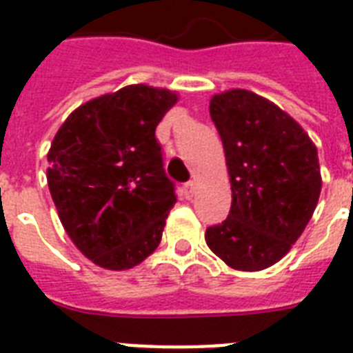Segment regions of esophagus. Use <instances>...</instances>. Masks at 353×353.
Here are the masks:
<instances>
[{
  "instance_id": "34e87169",
  "label": "esophagus",
  "mask_w": 353,
  "mask_h": 353,
  "mask_svg": "<svg viewBox=\"0 0 353 353\" xmlns=\"http://www.w3.org/2000/svg\"><path fill=\"white\" fill-rule=\"evenodd\" d=\"M194 190H196V183L194 181H187L185 185H183V192H185L187 198H192Z\"/></svg>"
}]
</instances>
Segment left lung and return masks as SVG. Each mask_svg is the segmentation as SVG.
Instances as JSON below:
<instances>
[{
	"label": "left lung",
	"instance_id": "obj_1",
	"mask_svg": "<svg viewBox=\"0 0 353 353\" xmlns=\"http://www.w3.org/2000/svg\"><path fill=\"white\" fill-rule=\"evenodd\" d=\"M232 203L205 232L210 251L238 271H260L288 254L312 220L321 194L315 144L295 119L247 90L210 99Z\"/></svg>",
	"mask_w": 353,
	"mask_h": 353
}]
</instances>
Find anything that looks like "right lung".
I'll list each match as a JSON object with an SVG mask.
<instances>
[{
    "mask_svg": "<svg viewBox=\"0 0 353 353\" xmlns=\"http://www.w3.org/2000/svg\"><path fill=\"white\" fill-rule=\"evenodd\" d=\"M177 95L126 85L77 108L52 139L47 183L63 229L91 262L112 271L157 249L176 188L155 128Z\"/></svg>",
    "mask_w": 353,
    "mask_h": 353,
    "instance_id": "add662e5",
    "label": "right lung"
}]
</instances>
